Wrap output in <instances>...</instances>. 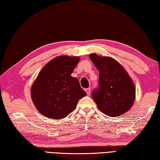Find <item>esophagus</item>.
<instances>
[{
  "label": "esophagus",
  "mask_w": 160,
  "mask_h": 160,
  "mask_svg": "<svg viewBox=\"0 0 160 160\" xmlns=\"http://www.w3.org/2000/svg\"><path fill=\"white\" fill-rule=\"evenodd\" d=\"M85 90H86V93H87V95H89L90 93V88H86Z\"/></svg>",
  "instance_id": "esophagus-1"
}]
</instances>
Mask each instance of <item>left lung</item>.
<instances>
[{
    "label": "left lung",
    "instance_id": "left-lung-1",
    "mask_svg": "<svg viewBox=\"0 0 160 160\" xmlns=\"http://www.w3.org/2000/svg\"><path fill=\"white\" fill-rule=\"evenodd\" d=\"M89 57L99 71V88L92 98L99 111L110 117L119 116L134 104L136 89L125 68L111 57L90 53Z\"/></svg>",
    "mask_w": 160,
    "mask_h": 160
}]
</instances>
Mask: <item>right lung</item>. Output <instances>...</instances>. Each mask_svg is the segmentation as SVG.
<instances>
[{
	"instance_id": "right-lung-1",
	"label": "right lung",
	"mask_w": 160,
	"mask_h": 160,
	"mask_svg": "<svg viewBox=\"0 0 160 160\" xmlns=\"http://www.w3.org/2000/svg\"><path fill=\"white\" fill-rule=\"evenodd\" d=\"M79 61L78 56H57L38 74L31 95L35 107L43 116L54 120L64 118L87 95L78 79L71 76Z\"/></svg>"
}]
</instances>
